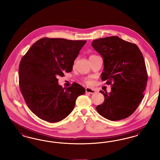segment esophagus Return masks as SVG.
Returning <instances> with one entry per match:
<instances>
[{"instance_id": "1", "label": "esophagus", "mask_w": 160, "mask_h": 160, "mask_svg": "<svg viewBox=\"0 0 160 160\" xmlns=\"http://www.w3.org/2000/svg\"><path fill=\"white\" fill-rule=\"evenodd\" d=\"M85 91H86V92L90 93V94H94V93H95L96 92L95 90H94L92 88H88V87L85 88Z\"/></svg>"}]
</instances>
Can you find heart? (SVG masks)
Listing matches in <instances>:
<instances>
[{
  "instance_id": "heart-1",
  "label": "heart",
  "mask_w": 160,
  "mask_h": 160,
  "mask_svg": "<svg viewBox=\"0 0 160 160\" xmlns=\"http://www.w3.org/2000/svg\"><path fill=\"white\" fill-rule=\"evenodd\" d=\"M94 56H95V55H91V56H90V57ZM83 81H84V82H85V83H88V84H89V83H90L91 82L90 80H89V79H85Z\"/></svg>"
}]
</instances>
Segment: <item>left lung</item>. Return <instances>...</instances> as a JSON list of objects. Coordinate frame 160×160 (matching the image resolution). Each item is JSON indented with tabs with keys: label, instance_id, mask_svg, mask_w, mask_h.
Wrapping results in <instances>:
<instances>
[{
	"label": "left lung",
	"instance_id": "1",
	"mask_svg": "<svg viewBox=\"0 0 160 160\" xmlns=\"http://www.w3.org/2000/svg\"><path fill=\"white\" fill-rule=\"evenodd\" d=\"M91 45L103 58L101 79L112 86L109 93L100 91L104 101L97 106L96 110L111 121L127 118L144 98L148 74L143 55L136 44L118 36L96 39Z\"/></svg>",
	"mask_w": 160,
	"mask_h": 160
}]
</instances>
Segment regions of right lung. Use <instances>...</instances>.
<instances>
[{
  "label": "right lung",
  "instance_id": "obj_1",
  "mask_svg": "<svg viewBox=\"0 0 160 160\" xmlns=\"http://www.w3.org/2000/svg\"><path fill=\"white\" fill-rule=\"evenodd\" d=\"M86 41L62 38L40 39L28 50L19 66V85L28 108L41 119L57 122L73 111L78 96L85 90L73 83L68 88L57 77L70 72Z\"/></svg>",
  "mask_w": 160,
  "mask_h": 160
}]
</instances>
